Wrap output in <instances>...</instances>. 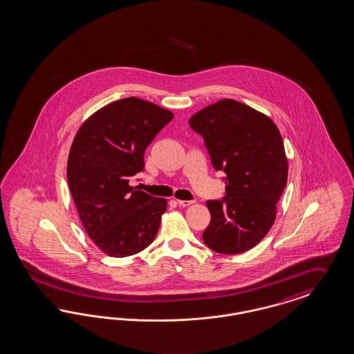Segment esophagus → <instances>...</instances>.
Segmentation results:
<instances>
[{
  "mask_svg": "<svg viewBox=\"0 0 354 354\" xmlns=\"http://www.w3.org/2000/svg\"><path fill=\"white\" fill-rule=\"evenodd\" d=\"M176 203L179 204V207H189L194 204V201H188V200H176Z\"/></svg>",
  "mask_w": 354,
  "mask_h": 354,
  "instance_id": "1",
  "label": "esophagus"
}]
</instances>
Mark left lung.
Here are the masks:
<instances>
[{
    "label": "left lung",
    "mask_w": 354,
    "mask_h": 354,
    "mask_svg": "<svg viewBox=\"0 0 354 354\" xmlns=\"http://www.w3.org/2000/svg\"><path fill=\"white\" fill-rule=\"evenodd\" d=\"M191 128L201 134L213 167L226 174V196L207 201L210 223L204 243L218 254H242L273 226L288 182L280 131L263 112L222 99L196 112Z\"/></svg>",
    "instance_id": "1"
}]
</instances>
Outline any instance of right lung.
<instances>
[{"label":"right lung","mask_w":354,"mask_h":354,"mask_svg":"<svg viewBox=\"0 0 354 354\" xmlns=\"http://www.w3.org/2000/svg\"><path fill=\"white\" fill-rule=\"evenodd\" d=\"M174 113L125 97L88 116L74 137L66 176L80 220L97 248L111 257L136 255L158 232L167 200L129 185L144 170V153Z\"/></svg>","instance_id":"1"}]
</instances>
